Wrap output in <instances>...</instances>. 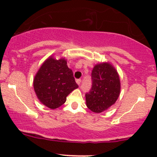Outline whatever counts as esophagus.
<instances>
[{"label":"esophagus","mask_w":157,"mask_h":157,"mask_svg":"<svg viewBox=\"0 0 157 157\" xmlns=\"http://www.w3.org/2000/svg\"><path fill=\"white\" fill-rule=\"evenodd\" d=\"M76 82H77V84H78L79 86H80V83H81V80H80V79H78V80H76Z\"/></svg>","instance_id":"1"}]
</instances>
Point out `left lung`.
Instances as JSON below:
<instances>
[{
  "instance_id": "left-lung-1",
  "label": "left lung",
  "mask_w": 157,
  "mask_h": 157,
  "mask_svg": "<svg viewBox=\"0 0 157 157\" xmlns=\"http://www.w3.org/2000/svg\"><path fill=\"white\" fill-rule=\"evenodd\" d=\"M92 88L86 94L89 109L100 113L115 103L121 92L118 71L109 62L96 64L92 71Z\"/></svg>"
}]
</instances>
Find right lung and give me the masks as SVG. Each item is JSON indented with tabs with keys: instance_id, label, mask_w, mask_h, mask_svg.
Segmentation results:
<instances>
[{
	"instance_id": "obj_1",
	"label": "right lung",
	"mask_w": 157,
	"mask_h": 157,
	"mask_svg": "<svg viewBox=\"0 0 157 157\" xmlns=\"http://www.w3.org/2000/svg\"><path fill=\"white\" fill-rule=\"evenodd\" d=\"M33 87L36 96L51 109H55L66 102L67 96L78 88L72 70L67 65L64 58L56 59L48 57L39 67L33 79Z\"/></svg>"
}]
</instances>
